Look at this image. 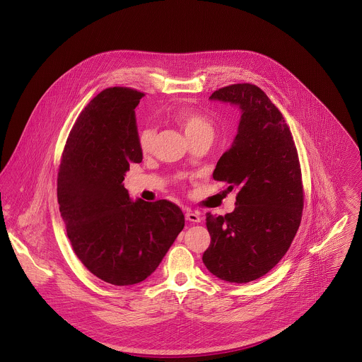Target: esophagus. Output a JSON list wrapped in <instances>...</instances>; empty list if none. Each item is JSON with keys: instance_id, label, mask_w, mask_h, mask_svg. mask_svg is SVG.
Listing matches in <instances>:
<instances>
[{"instance_id": "obj_1", "label": "esophagus", "mask_w": 362, "mask_h": 362, "mask_svg": "<svg viewBox=\"0 0 362 362\" xmlns=\"http://www.w3.org/2000/svg\"><path fill=\"white\" fill-rule=\"evenodd\" d=\"M185 218L188 220V221H191V223H201V220H202V216H201V213H198V211H187L185 213Z\"/></svg>"}]
</instances>
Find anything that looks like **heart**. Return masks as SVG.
I'll list each match as a JSON object with an SVG mask.
<instances>
[{
	"label": "heart",
	"mask_w": 362,
	"mask_h": 362,
	"mask_svg": "<svg viewBox=\"0 0 362 362\" xmlns=\"http://www.w3.org/2000/svg\"><path fill=\"white\" fill-rule=\"evenodd\" d=\"M173 119L182 129L189 142L198 138L213 136L214 127L205 114L194 108H180L174 112ZM156 132L153 128H142L138 134V146L142 153H149L155 144Z\"/></svg>",
	"instance_id": "1"
}]
</instances>
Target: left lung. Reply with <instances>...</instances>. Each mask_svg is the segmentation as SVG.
<instances>
[{
  "label": "left lung",
  "mask_w": 362,
  "mask_h": 362,
  "mask_svg": "<svg viewBox=\"0 0 362 362\" xmlns=\"http://www.w3.org/2000/svg\"><path fill=\"white\" fill-rule=\"evenodd\" d=\"M210 99L237 104L243 115L231 148L213 173L228 191L237 188V206L226 216L206 213L210 245L202 260L221 280L248 283L281 260L298 231L301 164L283 114L257 85H228Z\"/></svg>",
  "instance_id": "1"
}]
</instances>
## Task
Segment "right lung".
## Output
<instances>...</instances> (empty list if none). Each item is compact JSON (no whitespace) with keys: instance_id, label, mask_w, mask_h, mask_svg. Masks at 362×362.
I'll list each match as a JSON object with an SVG mask.
<instances>
[{"instance_id":"obj_1","label":"right lung","mask_w":362,"mask_h":362,"mask_svg":"<svg viewBox=\"0 0 362 362\" xmlns=\"http://www.w3.org/2000/svg\"><path fill=\"white\" fill-rule=\"evenodd\" d=\"M145 93L107 88L76 118L57 178L59 213L72 250L96 277L114 286L148 279L184 228L167 199L132 202L122 181L141 163L135 107Z\"/></svg>"}]
</instances>
